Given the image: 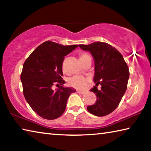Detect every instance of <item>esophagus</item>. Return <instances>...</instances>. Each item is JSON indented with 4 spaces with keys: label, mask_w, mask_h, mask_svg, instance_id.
<instances>
[{
    "label": "esophagus",
    "mask_w": 151,
    "mask_h": 151,
    "mask_svg": "<svg viewBox=\"0 0 151 151\" xmlns=\"http://www.w3.org/2000/svg\"><path fill=\"white\" fill-rule=\"evenodd\" d=\"M76 93H79V94H84V93H85V92L81 91H76Z\"/></svg>",
    "instance_id": "obj_1"
}]
</instances>
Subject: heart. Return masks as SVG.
Listing matches in <instances>:
<instances>
[{"instance_id": "obj_1", "label": "heart", "mask_w": 151, "mask_h": 151, "mask_svg": "<svg viewBox=\"0 0 151 151\" xmlns=\"http://www.w3.org/2000/svg\"><path fill=\"white\" fill-rule=\"evenodd\" d=\"M88 58H91L90 55L86 52H81L79 54V58L81 61L86 59ZM87 78L81 76H75L73 77L68 79V85L73 88L76 89H83L87 83Z\"/></svg>"}]
</instances>
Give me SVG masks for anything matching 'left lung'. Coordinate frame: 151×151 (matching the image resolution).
<instances>
[{"instance_id": "1", "label": "left lung", "mask_w": 151, "mask_h": 151, "mask_svg": "<svg viewBox=\"0 0 151 151\" xmlns=\"http://www.w3.org/2000/svg\"><path fill=\"white\" fill-rule=\"evenodd\" d=\"M84 50L90 51L94 59V77L96 84L91 91L96 94L97 100L88 106V111L97 116L111 113L121 102L127 88L129 69L119 51L108 43L94 42L79 45ZM99 84L101 89L97 88Z\"/></svg>"}]
</instances>
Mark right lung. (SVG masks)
I'll use <instances>...</instances> for the list:
<instances>
[{
  "mask_svg": "<svg viewBox=\"0 0 151 151\" xmlns=\"http://www.w3.org/2000/svg\"><path fill=\"white\" fill-rule=\"evenodd\" d=\"M77 47L48 40L36 48L24 63L20 79L24 98L43 119L53 120L62 115L70 94L76 92L75 88L63 86L54 91L52 86L65 84L63 60Z\"/></svg>",
  "mask_w": 151,
  "mask_h": 151,
  "instance_id": "add662e5",
  "label": "right lung"
}]
</instances>
